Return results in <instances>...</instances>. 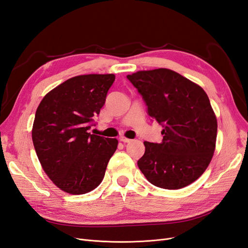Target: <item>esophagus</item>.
Instances as JSON below:
<instances>
[{
	"mask_svg": "<svg viewBox=\"0 0 248 248\" xmlns=\"http://www.w3.org/2000/svg\"><path fill=\"white\" fill-rule=\"evenodd\" d=\"M130 140H131L127 139V138H124V137H121V138H120V141L124 142V144H126V142H130Z\"/></svg>",
	"mask_w": 248,
	"mask_h": 248,
	"instance_id": "34e87169",
	"label": "esophagus"
}]
</instances>
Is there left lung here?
<instances>
[{"instance_id":"left-lung-1","label":"left lung","mask_w":248,"mask_h":248,"mask_svg":"<svg viewBox=\"0 0 248 248\" xmlns=\"http://www.w3.org/2000/svg\"><path fill=\"white\" fill-rule=\"evenodd\" d=\"M127 78L163 129L160 144L145 141L138 166L150 183L180 189L199 179L211 161L217 120L206 92L175 71H138Z\"/></svg>"}]
</instances>
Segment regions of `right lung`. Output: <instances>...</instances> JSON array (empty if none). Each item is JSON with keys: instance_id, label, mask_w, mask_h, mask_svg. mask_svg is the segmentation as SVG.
<instances>
[{"instance_id": "right-lung-1", "label": "right lung", "mask_w": 248, "mask_h": 248, "mask_svg": "<svg viewBox=\"0 0 248 248\" xmlns=\"http://www.w3.org/2000/svg\"><path fill=\"white\" fill-rule=\"evenodd\" d=\"M115 74L74 77L52 89L37 108L33 144L43 170L71 194L95 189L118 147L116 139L91 134Z\"/></svg>"}]
</instances>
